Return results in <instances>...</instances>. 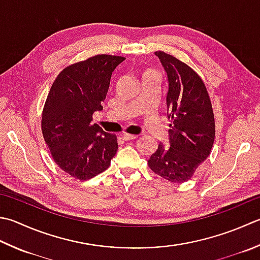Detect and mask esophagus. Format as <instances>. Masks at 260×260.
Listing matches in <instances>:
<instances>
[{"label": "esophagus", "mask_w": 260, "mask_h": 260, "mask_svg": "<svg viewBox=\"0 0 260 260\" xmlns=\"http://www.w3.org/2000/svg\"><path fill=\"white\" fill-rule=\"evenodd\" d=\"M123 139L125 141H133L137 139V135H131V134H123Z\"/></svg>", "instance_id": "obj_1"}]
</instances>
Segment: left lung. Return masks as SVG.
<instances>
[{
    "label": "left lung",
    "mask_w": 260,
    "mask_h": 260,
    "mask_svg": "<svg viewBox=\"0 0 260 260\" xmlns=\"http://www.w3.org/2000/svg\"><path fill=\"white\" fill-rule=\"evenodd\" d=\"M167 74L166 106L169 146L159 143L147 160L151 170L171 182L189 180L210 155L215 121L210 95L189 66L165 52H155Z\"/></svg>",
    "instance_id": "obj_1"
}]
</instances>
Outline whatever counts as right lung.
<instances>
[{"label":"right lung","mask_w":260,"mask_h":260,"mask_svg":"<svg viewBox=\"0 0 260 260\" xmlns=\"http://www.w3.org/2000/svg\"><path fill=\"white\" fill-rule=\"evenodd\" d=\"M125 57L96 55L64 69L45 103L42 131L54 161L75 179L88 180L108 169L118 145L114 134L92 124L103 109L111 74Z\"/></svg>","instance_id":"obj_1"}]
</instances>
